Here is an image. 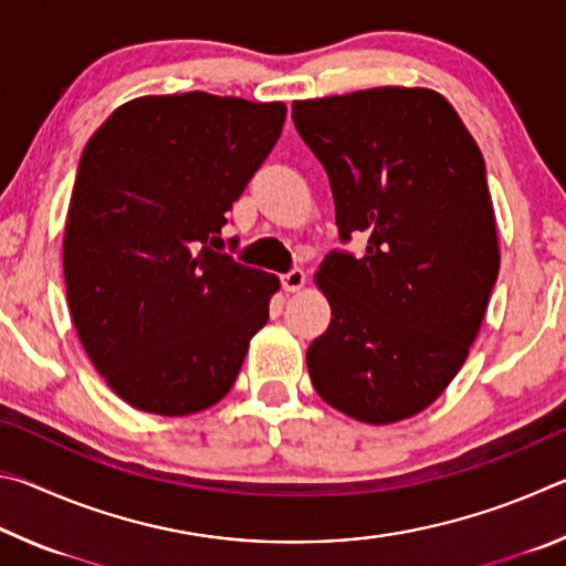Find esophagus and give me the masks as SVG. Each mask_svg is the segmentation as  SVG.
<instances>
[{"mask_svg": "<svg viewBox=\"0 0 566 566\" xmlns=\"http://www.w3.org/2000/svg\"><path fill=\"white\" fill-rule=\"evenodd\" d=\"M304 284H306V274L302 270H292V272L282 274L284 292H300V290H304Z\"/></svg>", "mask_w": 566, "mask_h": 566, "instance_id": "esophagus-1", "label": "esophagus"}]
</instances>
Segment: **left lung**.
I'll use <instances>...</instances> for the list:
<instances>
[{"label": "left lung", "instance_id": "1", "mask_svg": "<svg viewBox=\"0 0 566 566\" xmlns=\"http://www.w3.org/2000/svg\"><path fill=\"white\" fill-rule=\"evenodd\" d=\"M327 169L342 239L314 274L332 322L306 349L317 395L364 424L427 409L457 377L500 274L484 159L442 94L375 87L292 104Z\"/></svg>", "mask_w": 566, "mask_h": 566}]
</instances>
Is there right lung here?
<instances>
[{"label": "right lung", "mask_w": 566, "mask_h": 566, "mask_svg": "<svg viewBox=\"0 0 566 566\" xmlns=\"http://www.w3.org/2000/svg\"><path fill=\"white\" fill-rule=\"evenodd\" d=\"M282 102L147 94L82 151L64 227L74 329L129 407L217 405L270 319L280 276L217 254L227 212L280 139Z\"/></svg>", "instance_id": "add662e5"}]
</instances>
